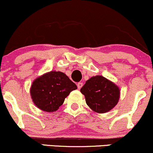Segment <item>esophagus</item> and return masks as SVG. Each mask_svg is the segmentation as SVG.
Listing matches in <instances>:
<instances>
[{"label": "esophagus", "mask_w": 153, "mask_h": 153, "mask_svg": "<svg viewBox=\"0 0 153 153\" xmlns=\"http://www.w3.org/2000/svg\"><path fill=\"white\" fill-rule=\"evenodd\" d=\"M77 86H78V89H80L81 88V87L83 86V83H78V84H77Z\"/></svg>", "instance_id": "34e87169"}]
</instances>
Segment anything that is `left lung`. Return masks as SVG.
<instances>
[{
  "mask_svg": "<svg viewBox=\"0 0 153 153\" xmlns=\"http://www.w3.org/2000/svg\"><path fill=\"white\" fill-rule=\"evenodd\" d=\"M87 105L98 113L109 112L117 105L120 96L119 87L102 75L93 76L80 88Z\"/></svg>",
  "mask_w": 153,
  "mask_h": 153,
  "instance_id": "left-lung-1",
  "label": "left lung"
}]
</instances>
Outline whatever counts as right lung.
I'll list each match as a JSON object with an SVG mask.
<instances>
[{
	"mask_svg": "<svg viewBox=\"0 0 153 153\" xmlns=\"http://www.w3.org/2000/svg\"><path fill=\"white\" fill-rule=\"evenodd\" d=\"M77 85L62 72L50 71L33 80L30 96L33 103L46 112L56 111Z\"/></svg>",
	"mask_w": 153,
	"mask_h": 153,
	"instance_id": "right-lung-1",
	"label": "right lung"
}]
</instances>
